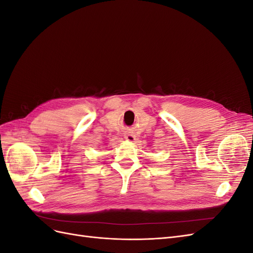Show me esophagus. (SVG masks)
Returning a JSON list of instances; mask_svg holds the SVG:
<instances>
[{
	"label": "esophagus",
	"instance_id": "obj_1",
	"mask_svg": "<svg viewBox=\"0 0 253 253\" xmlns=\"http://www.w3.org/2000/svg\"><path fill=\"white\" fill-rule=\"evenodd\" d=\"M125 138L126 140H128V141H134L135 140V136L131 132H126V133H125Z\"/></svg>",
	"mask_w": 253,
	"mask_h": 253
}]
</instances>
